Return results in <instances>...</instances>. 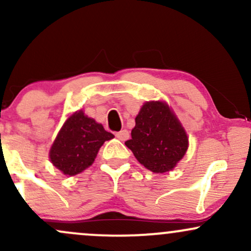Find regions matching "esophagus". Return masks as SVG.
Returning a JSON list of instances; mask_svg holds the SVG:
<instances>
[{
    "label": "esophagus",
    "mask_w": 251,
    "mask_h": 251,
    "mask_svg": "<svg viewBox=\"0 0 251 251\" xmlns=\"http://www.w3.org/2000/svg\"><path fill=\"white\" fill-rule=\"evenodd\" d=\"M116 137H117L118 139H119V140H122V142H125V140H127V139H128L129 133H128L127 129H122V131L117 132V133H116Z\"/></svg>",
    "instance_id": "1"
}]
</instances>
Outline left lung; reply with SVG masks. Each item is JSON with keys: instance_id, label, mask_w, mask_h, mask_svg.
Masks as SVG:
<instances>
[{"instance_id": "8db88e82", "label": "left lung", "mask_w": 251, "mask_h": 251, "mask_svg": "<svg viewBox=\"0 0 251 251\" xmlns=\"http://www.w3.org/2000/svg\"><path fill=\"white\" fill-rule=\"evenodd\" d=\"M131 139L125 145L150 171L164 174L185 154L189 140L180 123L166 103H144L135 118Z\"/></svg>"}]
</instances>
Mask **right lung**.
Wrapping results in <instances>:
<instances>
[{
  "instance_id": "right-lung-1",
  "label": "right lung",
  "mask_w": 251,
  "mask_h": 251,
  "mask_svg": "<svg viewBox=\"0 0 251 251\" xmlns=\"http://www.w3.org/2000/svg\"><path fill=\"white\" fill-rule=\"evenodd\" d=\"M114 135L81 111L68 118L51 146L50 157L65 175L80 174L93 164L98 151Z\"/></svg>"
}]
</instances>
